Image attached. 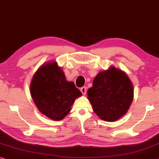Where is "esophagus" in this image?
Here are the masks:
<instances>
[{"label": "esophagus", "mask_w": 159, "mask_h": 159, "mask_svg": "<svg viewBox=\"0 0 159 159\" xmlns=\"http://www.w3.org/2000/svg\"><path fill=\"white\" fill-rule=\"evenodd\" d=\"M80 92L82 93V94H83V95H85V93H86V88H85V86L82 87V88H80Z\"/></svg>", "instance_id": "34e87169"}]
</instances>
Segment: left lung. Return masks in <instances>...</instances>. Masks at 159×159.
<instances>
[{"instance_id": "left-lung-1", "label": "left lung", "mask_w": 159, "mask_h": 159, "mask_svg": "<svg viewBox=\"0 0 159 159\" xmlns=\"http://www.w3.org/2000/svg\"><path fill=\"white\" fill-rule=\"evenodd\" d=\"M133 85L127 74L111 67L100 72L88 90L93 111L100 119L113 122L127 112L133 100Z\"/></svg>"}]
</instances>
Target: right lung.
Returning a JSON list of instances; mask_svg holds the SVG:
<instances>
[{
    "label": "right lung",
    "mask_w": 159,
    "mask_h": 159,
    "mask_svg": "<svg viewBox=\"0 0 159 159\" xmlns=\"http://www.w3.org/2000/svg\"><path fill=\"white\" fill-rule=\"evenodd\" d=\"M34 102L42 114L61 120L70 112L75 98L81 93L74 82H68L56 62L49 63L35 73L30 85Z\"/></svg>",
    "instance_id": "obj_1"
}]
</instances>
